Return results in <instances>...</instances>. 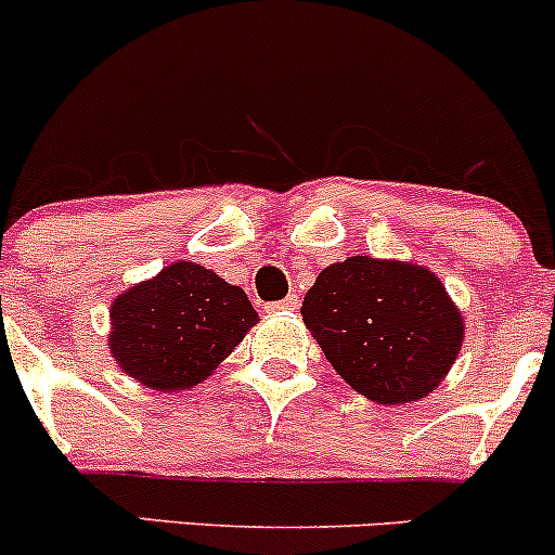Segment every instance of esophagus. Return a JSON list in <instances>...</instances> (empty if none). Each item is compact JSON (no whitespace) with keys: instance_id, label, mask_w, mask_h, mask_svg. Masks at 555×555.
I'll list each match as a JSON object with an SVG mask.
<instances>
[{"instance_id":"obj_1","label":"esophagus","mask_w":555,"mask_h":555,"mask_svg":"<svg viewBox=\"0 0 555 555\" xmlns=\"http://www.w3.org/2000/svg\"><path fill=\"white\" fill-rule=\"evenodd\" d=\"M299 308V297L297 295H289L284 299H276V302H269L266 305V310L269 313H292V310Z\"/></svg>"}]
</instances>
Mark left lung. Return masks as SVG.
Here are the masks:
<instances>
[{
	"label": "left lung",
	"instance_id": "8db88e82",
	"mask_svg": "<svg viewBox=\"0 0 555 555\" xmlns=\"http://www.w3.org/2000/svg\"><path fill=\"white\" fill-rule=\"evenodd\" d=\"M299 313L334 371L378 404L428 397L464 339V321L446 286L406 260L354 256L331 263Z\"/></svg>",
	"mask_w": 555,
	"mask_h": 555
}]
</instances>
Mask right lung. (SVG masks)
<instances>
[{"label":"right lung","instance_id":"add662e5","mask_svg":"<svg viewBox=\"0 0 555 555\" xmlns=\"http://www.w3.org/2000/svg\"><path fill=\"white\" fill-rule=\"evenodd\" d=\"M109 352L138 384L182 391L208 378L258 323L240 286L177 260L112 302Z\"/></svg>","mask_w":555,"mask_h":555}]
</instances>
